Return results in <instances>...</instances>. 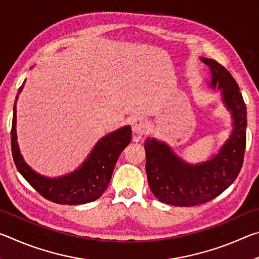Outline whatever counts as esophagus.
Wrapping results in <instances>:
<instances>
[{"mask_svg": "<svg viewBox=\"0 0 259 259\" xmlns=\"http://www.w3.org/2000/svg\"><path fill=\"white\" fill-rule=\"evenodd\" d=\"M133 131L137 135H144L147 131V123L143 117H137L133 122Z\"/></svg>", "mask_w": 259, "mask_h": 259, "instance_id": "obj_1", "label": "esophagus"}]
</instances>
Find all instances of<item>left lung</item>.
Here are the masks:
<instances>
[{
	"label": "left lung",
	"instance_id": "left-lung-1",
	"mask_svg": "<svg viewBox=\"0 0 259 259\" xmlns=\"http://www.w3.org/2000/svg\"><path fill=\"white\" fill-rule=\"evenodd\" d=\"M200 59L210 68L211 80L208 85L221 90L222 102L231 114L232 130L217 153L194 164L179 157L162 140L146 138L148 185L157 200L177 207L198 205L214 199L235 181L243 163L247 108L238 83L216 60Z\"/></svg>",
	"mask_w": 259,
	"mask_h": 259
}]
</instances>
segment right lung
Returning a JSON list of instances; mask_svg holds the SVG:
<instances>
[{
	"mask_svg": "<svg viewBox=\"0 0 259 259\" xmlns=\"http://www.w3.org/2000/svg\"><path fill=\"white\" fill-rule=\"evenodd\" d=\"M25 82L17 94L11 128L12 156L18 171L43 198L55 203L84 204L99 199L111 182L114 166L121 152L131 142V126L124 125L100 138L87 159L74 171L59 177L43 176L26 163L17 142L16 106Z\"/></svg>",
	"mask_w": 259,
	"mask_h": 259,
	"instance_id": "obj_1",
	"label": "right lung"
}]
</instances>
